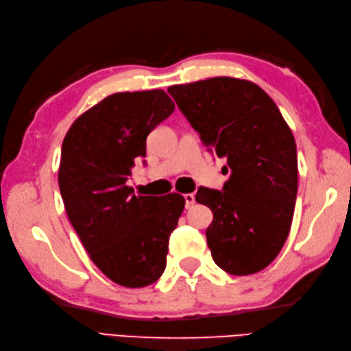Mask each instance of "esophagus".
Segmentation results:
<instances>
[{
	"mask_svg": "<svg viewBox=\"0 0 351 351\" xmlns=\"http://www.w3.org/2000/svg\"><path fill=\"white\" fill-rule=\"evenodd\" d=\"M184 200H186V209H190L195 205V195L193 193H186Z\"/></svg>",
	"mask_w": 351,
	"mask_h": 351,
	"instance_id": "34e87169",
	"label": "esophagus"
}]
</instances>
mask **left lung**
<instances>
[{
    "label": "left lung",
    "mask_w": 351,
    "mask_h": 351,
    "mask_svg": "<svg viewBox=\"0 0 351 351\" xmlns=\"http://www.w3.org/2000/svg\"><path fill=\"white\" fill-rule=\"evenodd\" d=\"M168 93L208 151L230 168L222 190L199 187L196 195L214 214L206 230L212 259L231 275L262 271L282 249L294 214L290 127L269 95L247 80L212 77L176 84Z\"/></svg>",
    "instance_id": "left-lung-1"
}]
</instances>
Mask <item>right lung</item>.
Segmentation results:
<instances>
[{"mask_svg":"<svg viewBox=\"0 0 351 351\" xmlns=\"http://www.w3.org/2000/svg\"><path fill=\"white\" fill-rule=\"evenodd\" d=\"M174 108L161 89L114 93L82 114L62 142L58 184L71 226L93 263L129 289L161 277L184 209L182 195L136 196L127 186L147 134Z\"/></svg>","mask_w":351,"mask_h":351,"instance_id":"obj_1","label":"right lung"}]
</instances>
